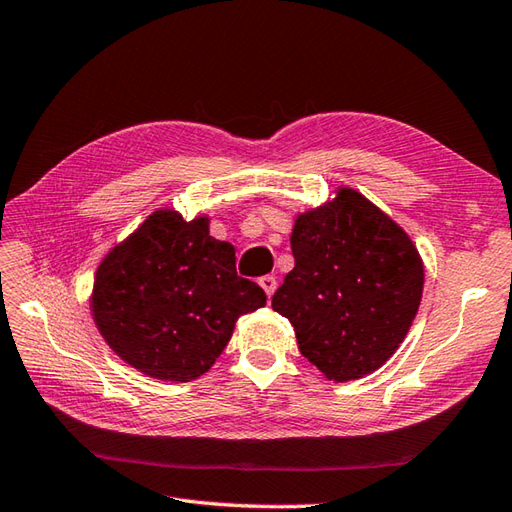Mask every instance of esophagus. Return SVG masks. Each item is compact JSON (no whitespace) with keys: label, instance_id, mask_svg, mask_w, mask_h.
<instances>
[{"label":"esophagus","instance_id":"esophagus-1","mask_svg":"<svg viewBox=\"0 0 512 512\" xmlns=\"http://www.w3.org/2000/svg\"><path fill=\"white\" fill-rule=\"evenodd\" d=\"M259 285H261V288H264L266 296L270 299V296L275 294V290H277V279L272 277V275H266V277H261V279H259Z\"/></svg>","mask_w":512,"mask_h":512}]
</instances>
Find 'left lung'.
I'll use <instances>...</instances> for the list:
<instances>
[{
	"mask_svg": "<svg viewBox=\"0 0 512 512\" xmlns=\"http://www.w3.org/2000/svg\"><path fill=\"white\" fill-rule=\"evenodd\" d=\"M294 268L272 310L299 351L334 382L377 371L408 336L423 294V259L410 235L351 187L303 211L292 229Z\"/></svg>",
	"mask_w": 512,
	"mask_h": 512,
	"instance_id": "obj_1",
	"label": "left lung"
}]
</instances>
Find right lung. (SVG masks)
<instances>
[{
    "label": "right lung",
    "mask_w": 512,
    "mask_h": 512,
    "mask_svg": "<svg viewBox=\"0 0 512 512\" xmlns=\"http://www.w3.org/2000/svg\"><path fill=\"white\" fill-rule=\"evenodd\" d=\"M89 303L126 364L183 384L216 364L237 318L264 307L266 294L237 277L235 248L209 235V216L157 209L104 255Z\"/></svg>",
    "instance_id": "add662e5"
}]
</instances>
